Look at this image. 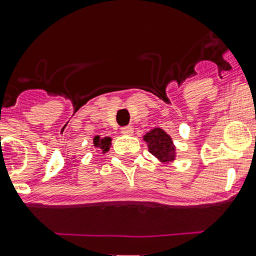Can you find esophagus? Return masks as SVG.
Listing matches in <instances>:
<instances>
[{
	"mask_svg": "<svg viewBox=\"0 0 256 256\" xmlns=\"http://www.w3.org/2000/svg\"><path fill=\"white\" fill-rule=\"evenodd\" d=\"M132 132H134L132 126H124V128H122V134L124 135H132Z\"/></svg>",
	"mask_w": 256,
	"mask_h": 256,
	"instance_id": "34e87169",
	"label": "esophagus"
}]
</instances>
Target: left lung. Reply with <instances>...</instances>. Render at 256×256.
<instances>
[{
    "label": "left lung",
    "mask_w": 256,
    "mask_h": 256,
    "mask_svg": "<svg viewBox=\"0 0 256 256\" xmlns=\"http://www.w3.org/2000/svg\"><path fill=\"white\" fill-rule=\"evenodd\" d=\"M144 142L148 146V151L156 158L158 160L164 164L171 163L176 158V147L172 142V138L163 128H155L150 130L144 136Z\"/></svg>",
    "instance_id": "1"
}]
</instances>
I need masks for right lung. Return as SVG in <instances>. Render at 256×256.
<instances>
[{
  "instance_id": "right-lung-1",
  "label": "right lung",
  "mask_w": 256,
  "mask_h": 256,
  "mask_svg": "<svg viewBox=\"0 0 256 256\" xmlns=\"http://www.w3.org/2000/svg\"><path fill=\"white\" fill-rule=\"evenodd\" d=\"M110 144H112V138H110V136L101 138L100 135H96L94 138H93V146H94L96 148H100V151H102V154L109 151Z\"/></svg>"
}]
</instances>
